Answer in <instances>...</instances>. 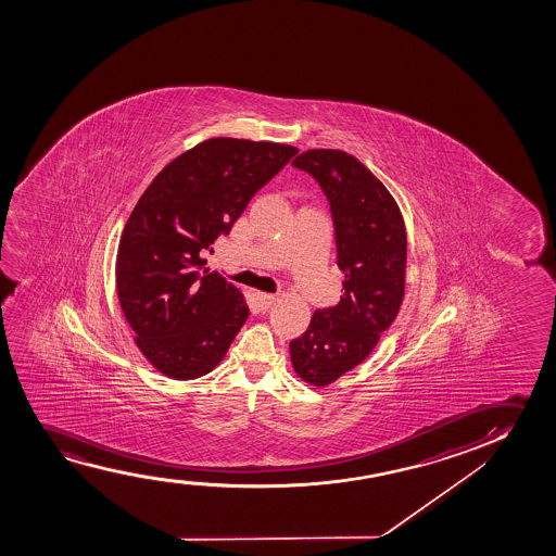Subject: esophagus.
Wrapping results in <instances>:
<instances>
[{
  "mask_svg": "<svg viewBox=\"0 0 556 556\" xmlns=\"http://www.w3.org/2000/svg\"><path fill=\"white\" fill-rule=\"evenodd\" d=\"M254 298H256V302H258L262 309H267L269 305L274 304L275 298L277 296H275V294H269V292H256Z\"/></svg>",
  "mask_w": 556,
  "mask_h": 556,
  "instance_id": "34e87169",
  "label": "esophagus"
}]
</instances>
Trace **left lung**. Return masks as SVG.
<instances>
[{
	"instance_id": "obj_1",
	"label": "left lung",
	"mask_w": 556,
	"mask_h": 556,
	"mask_svg": "<svg viewBox=\"0 0 556 556\" xmlns=\"http://www.w3.org/2000/svg\"><path fill=\"white\" fill-rule=\"evenodd\" d=\"M315 178L334 224L342 269L340 302L313 313L304 334L290 342L302 380L325 388L363 363L395 320L404 296L406 231L388 188L340 150H307L292 161Z\"/></svg>"
}]
</instances>
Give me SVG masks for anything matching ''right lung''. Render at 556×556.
Masks as SVG:
<instances>
[{"mask_svg":"<svg viewBox=\"0 0 556 556\" xmlns=\"http://www.w3.org/2000/svg\"><path fill=\"white\" fill-rule=\"evenodd\" d=\"M296 153L294 146L211 138L170 161L138 199L117 251V296L138 350L168 378L211 372L243 327V294L205 269L201 254L213 252Z\"/></svg>","mask_w":556,"mask_h":556,"instance_id":"obj_1","label":"right lung"}]
</instances>
